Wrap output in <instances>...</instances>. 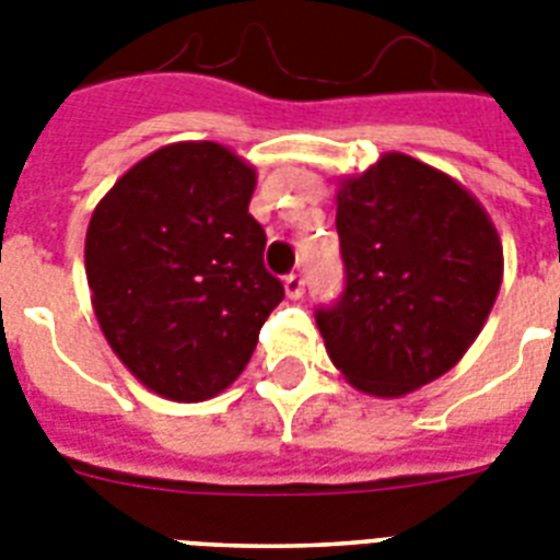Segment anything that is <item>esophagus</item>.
<instances>
[{"label": "esophagus", "mask_w": 560, "mask_h": 560, "mask_svg": "<svg viewBox=\"0 0 560 560\" xmlns=\"http://www.w3.org/2000/svg\"><path fill=\"white\" fill-rule=\"evenodd\" d=\"M284 290H288L290 299H302V293H305V276L302 272H290L288 279H284Z\"/></svg>", "instance_id": "obj_1"}]
</instances>
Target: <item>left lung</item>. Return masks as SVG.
Here are the masks:
<instances>
[{
  "mask_svg": "<svg viewBox=\"0 0 560 560\" xmlns=\"http://www.w3.org/2000/svg\"><path fill=\"white\" fill-rule=\"evenodd\" d=\"M342 284L314 311L325 349L358 389L398 398L453 369L503 279L494 223L447 174L386 153L337 197Z\"/></svg>",
  "mask_w": 560,
  "mask_h": 560,
  "instance_id": "1",
  "label": "left lung"
}]
</instances>
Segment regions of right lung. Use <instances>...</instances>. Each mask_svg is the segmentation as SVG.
Returning <instances> with one entry per match:
<instances>
[{
	"label": "right lung",
	"mask_w": 560,
	"mask_h": 560,
	"mask_svg": "<svg viewBox=\"0 0 560 560\" xmlns=\"http://www.w3.org/2000/svg\"><path fill=\"white\" fill-rule=\"evenodd\" d=\"M255 171L214 142L160 148L86 229V281L121 363L171 400H206L244 372L284 284L249 214Z\"/></svg>",
	"instance_id": "obj_1"
}]
</instances>
